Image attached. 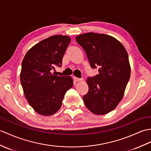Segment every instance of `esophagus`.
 I'll return each instance as SVG.
<instances>
[{
    "label": "esophagus",
    "mask_w": 151,
    "mask_h": 151,
    "mask_svg": "<svg viewBox=\"0 0 151 151\" xmlns=\"http://www.w3.org/2000/svg\"><path fill=\"white\" fill-rule=\"evenodd\" d=\"M74 78L76 82H80V81H82V78H76V77H74Z\"/></svg>",
    "instance_id": "1"
}]
</instances>
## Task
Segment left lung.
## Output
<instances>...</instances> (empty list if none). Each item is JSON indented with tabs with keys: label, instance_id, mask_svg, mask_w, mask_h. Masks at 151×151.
Listing matches in <instances>:
<instances>
[{
	"label": "left lung",
	"instance_id": "8db88e82",
	"mask_svg": "<svg viewBox=\"0 0 151 151\" xmlns=\"http://www.w3.org/2000/svg\"><path fill=\"white\" fill-rule=\"evenodd\" d=\"M76 40L91 68H99V74L87 80L89 91L83 96L84 104L94 114H107L120 102L130 78L127 52L120 41L107 35L87 33L76 36Z\"/></svg>",
	"mask_w": 151,
	"mask_h": 151
}]
</instances>
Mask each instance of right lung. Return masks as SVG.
Returning a JSON list of instances; mask_svg holds the SVG:
<instances>
[{
	"mask_svg": "<svg viewBox=\"0 0 151 151\" xmlns=\"http://www.w3.org/2000/svg\"><path fill=\"white\" fill-rule=\"evenodd\" d=\"M70 42L69 36H51L35 45L23 59L21 85L28 103L39 114L51 116L57 112L65 94L73 86L71 76L52 73L56 66H61Z\"/></svg>",
	"mask_w": 151,
	"mask_h": 151,
	"instance_id": "right-lung-1",
	"label": "right lung"
}]
</instances>
